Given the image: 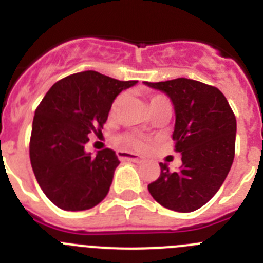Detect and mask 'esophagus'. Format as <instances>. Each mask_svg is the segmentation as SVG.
<instances>
[{
    "label": "esophagus",
    "instance_id": "1",
    "mask_svg": "<svg viewBox=\"0 0 263 263\" xmlns=\"http://www.w3.org/2000/svg\"><path fill=\"white\" fill-rule=\"evenodd\" d=\"M117 155L121 160H130V162H134V163H141V162H142V159H141L137 154H133V153H129V152H124V150H118Z\"/></svg>",
    "mask_w": 263,
    "mask_h": 263
}]
</instances>
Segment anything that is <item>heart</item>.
<instances>
[{"label": "heart", "mask_w": 263, "mask_h": 263, "mask_svg": "<svg viewBox=\"0 0 263 263\" xmlns=\"http://www.w3.org/2000/svg\"><path fill=\"white\" fill-rule=\"evenodd\" d=\"M122 97L124 96H120L116 99V101L113 103V106H111V115L115 113L116 110H117L118 105H120V103L122 101ZM162 101H167V99L164 96H162V95H155V96H152V99H150V106H155L157 104L162 103ZM120 141L122 143H125V145L127 146H132V147L134 148H142L143 147V141L142 138H139L138 136H134V134H125V136L120 137Z\"/></svg>", "instance_id": "obj_1"}]
</instances>
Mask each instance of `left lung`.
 Segmentation results:
<instances>
[{"label":"left lung","instance_id":"8db88e82","mask_svg":"<svg viewBox=\"0 0 263 263\" xmlns=\"http://www.w3.org/2000/svg\"><path fill=\"white\" fill-rule=\"evenodd\" d=\"M171 99L175 109L173 139L182 166L171 171L159 163L160 175L147 185L155 200L176 212H192L215 196L234 159L236 117L221 90L191 79L150 83Z\"/></svg>","mask_w":263,"mask_h":263}]
</instances>
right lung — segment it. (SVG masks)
Listing matches in <instances>:
<instances>
[{
	"label": "right lung",
	"mask_w": 263,
	"mask_h": 263,
	"mask_svg": "<svg viewBox=\"0 0 263 263\" xmlns=\"http://www.w3.org/2000/svg\"><path fill=\"white\" fill-rule=\"evenodd\" d=\"M137 84L96 71L57 81L32 120L30 162L42 191L60 210L85 211L104 200L118 157L110 148L85 153L89 134L101 133L118 93Z\"/></svg>",
	"instance_id": "add662e5"
}]
</instances>
